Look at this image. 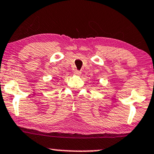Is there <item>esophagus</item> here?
<instances>
[{
	"label": "esophagus",
	"instance_id": "34e87169",
	"mask_svg": "<svg viewBox=\"0 0 154 154\" xmlns=\"http://www.w3.org/2000/svg\"><path fill=\"white\" fill-rule=\"evenodd\" d=\"M74 74H75V75H77V76H80V74H81V72H80V71H77V70H75V71H74Z\"/></svg>",
	"mask_w": 154,
	"mask_h": 154
}]
</instances>
